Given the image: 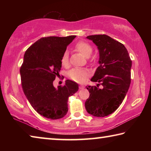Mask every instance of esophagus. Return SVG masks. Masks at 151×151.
I'll return each instance as SVG.
<instances>
[{"mask_svg":"<svg viewBox=\"0 0 151 151\" xmlns=\"http://www.w3.org/2000/svg\"><path fill=\"white\" fill-rule=\"evenodd\" d=\"M84 88H85V86H84L83 85H80V86H79V89H83Z\"/></svg>","mask_w":151,"mask_h":151,"instance_id":"34e87169","label":"esophagus"}]
</instances>
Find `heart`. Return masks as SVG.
Masks as SVG:
<instances>
[{"label": "heart", "mask_w": 151, "mask_h": 151, "mask_svg": "<svg viewBox=\"0 0 151 151\" xmlns=\"http://www.w3.org/2000/svg\"><path fill=\"white\" fill-rule=\"evenodd\" d=\"M75 48L84 57L87 58L91 57L93 50V47L90 44L84 41H80L76 43L75 46ZM60 62L61 65L63 66H67L68 65V64H69V58H68V51H65L63 53L62 57H61ZM68 75L69 78L75 82H76L78 83H83L88 78L89 75H90V73L86 69L75 68L70 70L68 72Z\"/></svg>", "instance_id": "obj_1"}]
</instances>
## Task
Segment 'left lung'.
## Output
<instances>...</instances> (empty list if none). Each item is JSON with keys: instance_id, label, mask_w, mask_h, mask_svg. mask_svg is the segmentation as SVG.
Wrapping results in <instances>:
<instances>
[{"instance_id": "8db88e82", "label": "left lung", "mask_w": 151, "mask_h": 151, "mask_svg": "<svg viewBox=\"0 0 151 151\" xmlns=\"http://www.w3.org/2000/svg\"><path fill=\"white\" fill-rule=\"evenodd\" d=\"M86 38L98 47L100 66L91 78L99 84L86 86L90 96L85 108L92 115L104 117L115 111L126 96L131 81L132 60L124 46L109 36L96 35Z\"/></svg>"}]
</instances>
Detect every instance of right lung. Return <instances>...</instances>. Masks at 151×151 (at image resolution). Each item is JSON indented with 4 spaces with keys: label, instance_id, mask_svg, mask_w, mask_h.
Returning <instances> with one entry per match:
<instances>
[{
    "label": "right lung",
    "instance_id": "right-lung-1",
    "mask_svg": "<svg viewBox=\"0 0 151 151\" xmlns=\"http://www.w3.org/2000/svg\"><path fill=\"white\" fill-rule=\"evenodd\" d=\"M75 37H43L24 53L20 68L22 90L33 109L47 119L65 116L68 112V97L78 90V84L70 80L57 88L53 86L62 66L61 57Z\"/></svg>",
    "mask_w": 151,
    "mask_h": 151
}]
</instances>
